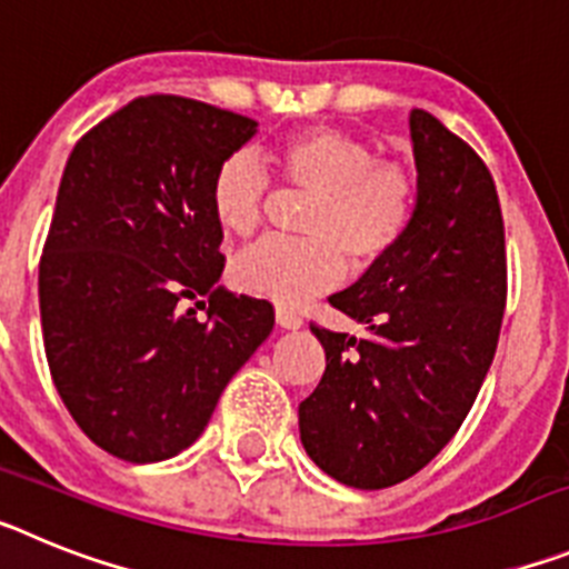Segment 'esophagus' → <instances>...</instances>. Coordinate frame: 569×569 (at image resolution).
<instances>
[{"mask_svg":"<svg viewBox=\"0 0 569 569\" xmlns=\"http://www.w3.org/2000/svg\"><path fill=\"white\" fill-rule=\"evenodd\" d=\"M276 325L284 330H299L301 325H305V319H301L299 313H293V310L288 308H276Z\"/></svg>","mask_w":569,"mask_h":569,"instance_id":"34e87169","label":"esophagus"}]
</instances>
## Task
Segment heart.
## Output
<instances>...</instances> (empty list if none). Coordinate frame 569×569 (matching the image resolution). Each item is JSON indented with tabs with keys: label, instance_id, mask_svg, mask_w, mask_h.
<instances>
[{
	"label": "heart",
	"instance_id": "b5f03b06",
	"mask_svg": "<svg viewBox=\"0 0 569 569\" xmlns=\"http://www.w3.org/2000/svg\"><path fill=\"white\" fill-rule=\"evenodd\" d=\"M270 164L293 190L313 196L301 241L268 239L236 256L230 281L241 293L301 308L345 279L347 254L373 268L393 253L416 216L413 173L376 159L367 142L341 130L310 128L270 148ZM268 176L248 153L228 156L210 182V210L228 236L259 228Z\"/></svg>",
	"mask_w": 569,
	"mask_h": 569
}]
</instances>
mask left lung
Wrapping results in <instances>:
<instances>
[{"instance_id": "obj_1", "label": "left lung", "mask_w": 569, "mask_h": 569, "mask_svg": "<svg viewBox=\"0 0 569 569\" xmlns=\"http://www.w3.org/2000/svg\"><path fill=\"white\" fill-rule=\"evenodd\" d=\"M413 224L393 253L330 305L367 339L310 325L325 376L299 405L301 445L330 479L381 490L453 439L499 345L505 222L481 156L427 110L410 113Z\"/></svg>"}]
</instances>
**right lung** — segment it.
<instances>
[{
    "mask_svg": "<svg viewBox=\"0 0 569 569\" xmlns=\"http://www.w3.org/2000/svg\"><path fill=\"white\" fill-rule=\"evenodd\" d=\"M253 133L233 110L139 97L64 164L39 261L44 356L68 413L116 459L150 465L193 445L273 330L270 301L216 284L210 182Z\"/></svg>",
    "mask_w": 569,
    "mask_h": 569,
    "instance_id": "right-lung-1",
    "label": "right lung"
}]
</instances>
